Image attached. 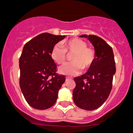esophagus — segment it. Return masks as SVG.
I'll return each mask as SVG.
<instances>
[{"label": "esophagus", "mask_w": 133, "mask_h": 133, "mask_svg": "<svg viewBox=\"0 0 133 133\" xmlns=\"http://www.w3.org/2000/svg\"><path fill=\"white\" fill-rule=\"evenodd\" d=\"M72 79V77H66V81H69V80Z\"/></svg>", "instance_id": "obj_1"}]
</instances>
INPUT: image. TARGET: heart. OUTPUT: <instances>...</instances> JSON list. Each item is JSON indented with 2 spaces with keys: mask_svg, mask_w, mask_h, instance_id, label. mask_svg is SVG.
<instances>
[{
  "mask_svg": "<svg viewBox=\"0 0 133 133\" xmlns=\"http://www.w3.org/2000/svg\"><path fill=\"white\" fill-rule=\"evenodd\" d=\"M87 44L83 40L75 38L66 41L63 47L56 44L51 50V58L55 63L62 64L66 59V52L73 53L71 56V63H66L61 66L58 71L64 75H76L81 70L88 69L93 64L95 59V52L92 49L87 47Z\"/></svg>",
  "mask_w": 133,
  "mask_h": 133,
  "instance_id": "obj_1",
  "label": "heart"
}]
</instances>
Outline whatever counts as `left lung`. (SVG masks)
I'll return each mask as SVG.
<instances>
[{"mask_svg":"<svg viewBox=\"0 0 133 133\" xmlns=\"http://www.w3.org/2000/svg\"><path fill=\"white\" fill-rule=\"evenodd\" d=\"M80 37L88 38L93 45L95 59L87 72L75 78L72 98L78 107L93 110L101 106L110 95L116 72L115 58L112 49L103 38L87 35Z\"/></svg>","mask_w":133,"mask_h":133,"instance_id":"1","label":"left lung"}]
</instances>
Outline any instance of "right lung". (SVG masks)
<instances>
[{"mask_svg": "<svg viewBox=\"0 0 133 133\" xmlns=\"http://www.w3.org/2000/svg\"><path fill=\"white\" fill-rule=\"evenodd\" d=\"M65 36L45 32L35 36L23 47L19 59L20 87L34 109L45 110L56 103L65 77L56 73V64L50 53L54 46Z\"/></svg>", "mask_w": 133, "mask_h": 133, "instance_id": "1", "label": "right lung"}]
</instances>
